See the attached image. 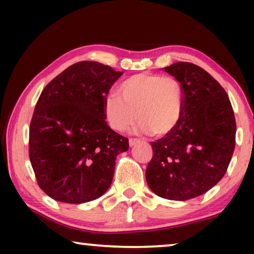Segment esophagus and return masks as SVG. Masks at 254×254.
Here are the masks:
<instances>
[{
	"label": "esophagus",
	"mask_w": 254,
	"mask_h": 254,
	"mask_svg": "<svg viewBox=\"0 0 254 254\" xmlns=\"http://www.w3.org/2000/svg\"><path fill=\"white\" fill-rule=\"evenodd\" d=\"M137 143H140V140H137V138H129L130 147H134V145H136Z\"/></svg>",
	"instance_id": "34e87169"
}]
</instances>
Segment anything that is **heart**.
I'll return each mask as SVG.
<instances>
[{
	"label": "heart",
	"mask_w": 254,
	"mask_h": 254,
	"mask_svg": "<svg viewBox=\"0 0 254 254\" xmlns=\"http://www.w3.org/2000/svg\"><path fill=\"white\" fill-rule=\"evenodd\" d=\"M120 95L110 93L104 113L111 128L126 131L138 118L141 131L165 136L178 127L184 114V93L179 82L157 74H137L124 81Z\"/></svg>",
	"instance_id": "heart-1"
}]
</instances>
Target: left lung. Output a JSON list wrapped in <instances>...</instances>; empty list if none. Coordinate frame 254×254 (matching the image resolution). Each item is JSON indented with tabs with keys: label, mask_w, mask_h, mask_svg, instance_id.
<instances>
[{
	"label": "left lung",
	"mask_w": 254,
	"mask_h": 254,
	"mask_svg": "<svg viewBox=\"0 0 254 254\" xmlns=\"http://www.w3.org/2000/svg\"><path fill=\"white\" fill-rule=\"evenodd\" d=\"M164 70L180 83L184 114L172 133L151 142L145 179L156 195L185 201L223 178L235 150L236 120L225 90L199 65L176 62Z\"/></svg>",
	"instance_id": "left-lung-1"
}]
</instances>
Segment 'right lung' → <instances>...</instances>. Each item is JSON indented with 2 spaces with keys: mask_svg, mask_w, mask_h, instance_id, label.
<instances>
[{
  "mask_svg": "<svg viewBox=\"0 0 254 254\" xmlns=\"http://www.w3.org/2000/svg\"><path fill=\"white\" fill-rule=\"evenodd\" d=\"M123 74L99 62H77L41 92L29 155L38 185L52 199L84 203L111 186L117 156L129 144L107 125L104 100Z\"/></svg>",
  "mask_w": 254,
  "mask_h": 254,
  "instance_id": "1",
  "label": "right lung"
}]
</instances>
